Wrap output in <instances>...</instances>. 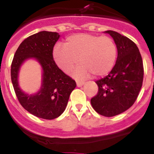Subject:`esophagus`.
<instances>
[{
    "mask_svg": "<svg viewBox=\"0 0 154 154\" xmlns=\"http://www.w3.org/2000/svg\"><path fill=\"white\" fill-rule=\"evenodd\" d=\"M76 85H77V86L78 87H82L83 85H84V82H77Z\"/></svg>",
    "mask_w": 154,
    "mask_h": 154,
    "instance_id": "1",
    "label": "esophagus"
}]
</instances>
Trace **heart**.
<instances>
[{
    "instance_id": "heart-1",
    "label": "heart",
    "mask_w": 154,
    "mask_h": 154,
    "mask_svg": "<svg viewBox=\"0 0 154 154\" xmlns=\"http://www.w3.org/2000/svg\"><path fill=\"white\" fill-rule=\"evenodd\" d=\"M52 56L56 66L66 73L69 72L79 61L81 65L72 75L82 80L89 78L91 75L101 77L109 73L116 60L117 47L108 36L78 33L69 36L64 46H55Z\"/></svg>"
}]
</instances>
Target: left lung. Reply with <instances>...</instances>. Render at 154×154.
I'll return each mask as SVG.
<instances>
[{
  "label": "left lung",
  "mask_w": 154,
  "mask_h": 154,
  "mask_svg": "<svg viewBox=\"0 0 154 154\" xmlns=\"http://www.w3.org/2000/svg\"><path fill=\"white\" fill-rule=\"evenodd\" d=\"M117 49L116 63L109 74L96 81L98 91L91 99L94 111L113 117L130 108L136 101L143 79V60L137 45L115 31L107 30Z\"/></svg>",
  "instance_id": "obj_1"
}]
</instances>
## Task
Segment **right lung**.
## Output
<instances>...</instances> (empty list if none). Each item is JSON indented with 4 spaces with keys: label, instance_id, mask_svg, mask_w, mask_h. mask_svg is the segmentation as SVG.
<instances>
[{
    "label": "right lung",
    "instance_id": "add662e5",
    "mask_svg": "<svg viewBox=\"0 0 154 154\" xmlns=\"http://www.w3.org/2000/svg\"><path fill=\"white\" fill-rule=\"evenodd\" d=\"M60 35L41 31L25 39L15 53L11 64V81L15 93L24 109L38 118L52 120L62 115L76 83L53 62L52 53ZM33 58L42 69V86L34 94H27L19 87L20 67L26 60Z\"/></svg>",
    "mask_w": 154,
    "mask_h": 154
}]
</instances>
